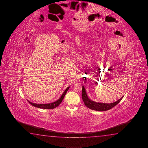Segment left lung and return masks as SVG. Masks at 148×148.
I'll return each mask as SVG.
<instances>
[{"instance_id": "1", "label": "left lung", "mask_w": 148, "mask_h": 148, "mask_svg": "<svg viewBox=\"0 0 148 148\" xmlns=\"http://www.w3.org/2000/svg\"><path fill=\"white\" fill-rule=\"evenodd\" d=\"M123 96L121 98L118 100V101L114 102V103H103L100 102H96L95 101H92L88 97L85 88L84 86H82V98L83 100L84 104L86 107L90 108V109L96 110V111H106L109 109H112V108L114 107L120 102L122 99Z\"/></svg>"}]
</instances>
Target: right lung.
Returning <instances> with one entry per match:
<instances>
[{"label": "right lung", "instance_id": "add662e5", "mask_svg": "<svg viewBox=\"0 0 148 148\" xmlns=\"http://www.w3.org/2000/svg\"><path fill=\"white\" fill-rule=\"evenodd\" d=\"M69 86L66 88V90H64L62 95L61 96L60 99H58V100L56 101H54L52 103H48V104H36V103H32L30 101H28V102L30 103L31 105H32L34 107H38L39 108H42V109H53L55 108L56 107H58V105L60 104L61 102H62L63 99L64 98L65 95L66 94L67 91L68 90L69 88Z\"/></svg>", "mask_w": 148, "mask_h": 148}]
</instances>
